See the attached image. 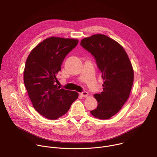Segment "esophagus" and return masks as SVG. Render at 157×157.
Masks as SVG:
<instances>
[{"mask_svg":"<svg viewBox=\"0 0 157 157\" xmlns=\"http://www.w3.org/2000/svg\"><path fill=\"white\" fill-rule=\"evenodd\" d=\"M79 94H80L81 96H82L83 98H86V97H87L88 96V93L86 92V91H84V92L81 93Z\"/></svg>","mask_w":157,"mask_h":157,"instance_id":"esophagus-1","label":"esophagus"}]
</instances>
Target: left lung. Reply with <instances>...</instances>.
<instances>
[{
	"mask_svg": "<svg viewBox=\"0 0 157 157\" xmlns=\"http://www.w3.org/2000/svg\"><path fill=\"white\" fill-rule=\"evenodd\" d=\"M80 44L94 57L104 80L103 91L94 95L98 106L91 113L96 118L109 119L129 97L133 82L132 64L121 44L105 35L85 38Z\"/></svg>",
	"mask_w": 157,
	"mask_h": 157,
	"instance_id": "8db88e82",
	"label": "left lung"
}]
</instances>
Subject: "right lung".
<instances>
[{"label":"right lung","mask_w":157,"mask_h":157,"mask_svg":"<svg viewBox=\"0 0 157 157\" xmlns=\"http://www.w3.org/2000/svg\"><path fill=\"white\" fill-rule=\"evenodd\" d=\"M78 43L77 39L48 38L34 48L27 59L25 86L35 109L48 119H57L65 114L78 98V93L56 84L64 58Z\"/></svg>","instance_id":"1"}]
</instances>
